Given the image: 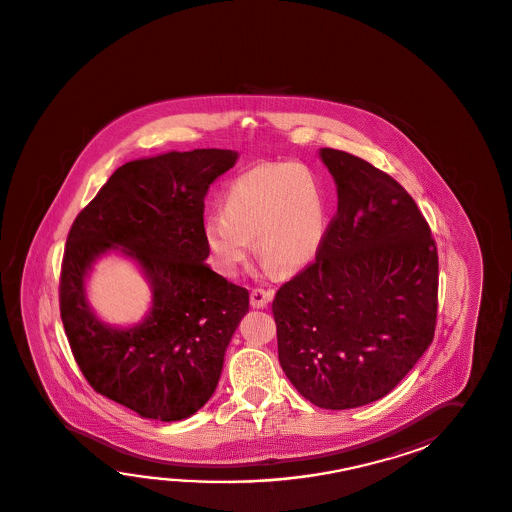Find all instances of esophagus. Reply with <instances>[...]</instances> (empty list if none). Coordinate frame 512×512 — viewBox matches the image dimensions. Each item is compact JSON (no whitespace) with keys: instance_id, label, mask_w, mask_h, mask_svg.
I'll return each instance as SVG.
<instances>
[{"instance_id":"34e87169","label":"esophagus","mask_w":512,"mask_h":512,"mask_svg":"<svg viewBox=\"0 0 512 512\" xmlns=\"http://www.w3.org/2000/svg\"><path fill=\"white\" fill-rule=\"evenodd\" d=\"M273 290L266 288H253L250 292V303L253 308H264L266 304L272 301Z\"/></svg>"}]
</instances>
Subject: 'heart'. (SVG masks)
I'll return each mask as SVG.
<instances>
[{
	"instance_id": "obj_1",
	"label": "heart",
	"mask_w": 512,
	"mask_h": 512,
	"mask_svg": "<svg viewBox=\"0 0 512 512\" xmlns=\"http://www.w3.org/2000/svg\"><path fill=\"white\" fill-rule=\"evenodd\" d=\"M328 226L319 178L297 162L257 166L242 173L224 195L222 217L206 222L204 237L215 266L235 275L251 251L268 270L295 273L317 257Z\"/></svg>"
}]
</instances>
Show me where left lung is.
<instances>
[{
  "instance_id": "1",
  "label": "left lung",
  "mask_w": 512,
  "mask_h": 512,
  "mask_svg": "<svg viewBox=\"0 0 512 512\" xmlns=\"http://www.w3.org/2000/svg\"><path fill=\"white\" fill-rule=\"evenodd\" d=\"M337 211L321 250L272 303L279 361L313 405L361 407L386 396L434 339L438 248L396 178L323 147Z\"/></svg>"
}]
</instances>
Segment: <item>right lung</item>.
Listing matches in <instances>:
<instances>
[{
  "label": "right lung",
  "mask_w": 512,
  "mask_h": 512,
  "mask_svg": "<svg viewBox=\"0 0 512 512\" xmlns=\"http://www.w3.org/2000/svg\"><path fill=\"white\" fill-rule=\"evenodd\" d=\"M237 160L193 149L133 160L109 177L67 235L60 315L76 365L94 392L144 418L177 421L206 405L250 293L206 264L204 199ZM122 247L147 272L154 306L144 324H100L84 303L90 262Z\"/></svg>",
  "instance_id": "right-lung-1"
}]
</instances>
